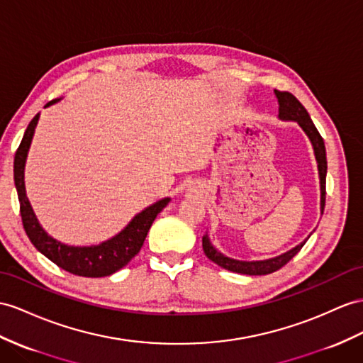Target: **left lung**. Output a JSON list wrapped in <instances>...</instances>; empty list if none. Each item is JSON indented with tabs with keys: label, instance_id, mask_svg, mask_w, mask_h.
<instances>
[{
	"label": "left lung",
	"instance_id": "left-lung-1",
	"mask_svg": "<svg viewBox=\"0 0 363 363\" xmlns=\"http://www.w3.org/2000/svg\"><path fill=\"white\" fill-rule=\"evenodd\" d=\"M274 95L279 102V119L296 121V123L299 124L301 128L305 132V135L308 136L310 143L313 145L315 162H318V170H319V182H320V213H323L325 181H327V152H325L323 139L319 135L318 128H315V125L313 124L308 111H306L301 102L296 99V96H293L291 93L288 91H279V90H274ZM308 238H306L299 245L288 250L286 253L276 257L264 259V261H238V259L222 255L215 247H213L208 235L202 236V248H203V253H206V256L210 259V261L218 264L222 268H225V270L240 273V274H248V276H262V274L274 273L279 270V268H282L286 262H290L291 259L301 252V248L305 245Z\"/></svg>",
	"mask_w": 363,
	"mask_h": 363
}]
</instances>
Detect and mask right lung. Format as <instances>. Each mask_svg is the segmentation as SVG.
I'll use <instances>...</instances> for the list:
<instances>
[{"mask_svg": "<svg viewBox=\"0 0 363 363\" xmlns=\"http://www.w3.org/2000/svg\"><path fill=\"white\" fill-rule=\"evenodd\" d=\"M58 101L60 99H53L49 104H45V107H49ZM38 121L40 113L30 121L29 125H27L23 141L20 147H18L13 161V181L18 193V199H20V211L26 233L29 236L30 242L35 245V248L45 257L50 259L53 264H57L60 268H62V270L84 277H104L113 274L123 267H125L132 261V257H135L139 253L153 220L164 210V207H167V203L170 202V198L160 199L152 203V206H148L141 213H138V215L130 220L118 235L98 245L75 247L67 245L61 242V240L52 238L50 235H48V231L41 227L38 219H36L29 198H27L26 194L24 184L27 153H29Z\"/></svg>", "mask_w": 363, "mask_h": 363, "instance_id": "1", "label": "right lung"}]
</instances>
